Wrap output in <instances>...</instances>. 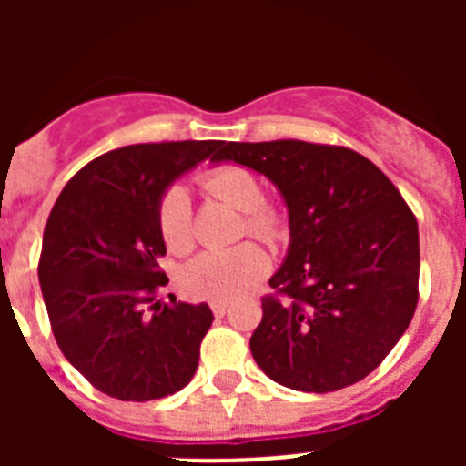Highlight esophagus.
<instances>
[{"label":"esophagus","mask_w":466,"mask_h":466,"mask_svg":"<svg viewBox=\"0 0 466 466\" xmlns=\"http://www.w3.org/2000/svg\"><path fill=\"white\" fill-rule=\"evenodd\" d=\"M209 310L214 312V317H224L228 312V303L226 300H212L209 303Z\"/></svg>","instance_id":"1"}]
</instances>
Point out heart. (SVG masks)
<instances>
[{"label":"heart","mask_w":466,"mask_h":466,"mask_svg":"<svg viewBox=\"0 0 466 466\" xmlns=\"http://www.w3.org/2000/svg\"><path fill=\"white\" fill-rule=\"evenodd\" d=\"M198 184L208 196L242 209L240 236H254L263 242H278L284 236L282 214L263 200L261 184L247 167L236 163L208 167L198 175ZM156 226L167 252L182 257L196 245L193 208L187 188L172 184L156 203ZM270 268L261 247L242 242L233 249L205 252L193 258L182 273V289L191 299L233 300L254 289Z\"/></svg>","instance_id":"1"}]
</instances>
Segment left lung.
Segmentation results:
<instances>
[{
  "mask_svg": "<svg viewBox=\"0 0 466 466\" xmlns=\"http://www.w3.org/2000/svg\"><path fill=\"white\" fill-rule=\"evenodd\" d=\"M214 160L261 172L289 208L291 245L249 348L300 392H336L380 366L418 306V221L380 167L300 139L228 142Z\"/></svg>",
  "mask_w": 466,
  "mask_h": 466,
  "instance_id": "8db88e82",
  "label": "left lung"
}]
</instances>
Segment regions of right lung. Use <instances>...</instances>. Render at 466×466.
I'll return each instance as SVG.
<instances>
[{
    "label": "right lung",
    "mask_w": 466,
    "mask_h": 466,
    "mask_svg": "<svg viewBox=\"0 0 466 466\" xmlns=\"http://www.w3.org/2000/svg\"><path fill=\"white\" fill-rule=\"evenodd\" d=\"M221 142L133 144L81 167L48 214L39 282L53 336L100 392L151 401L179 392L212 327L208 303H163L156 203Z\"/></svg>",
    "instance_id": "obj_1"
}]
</instances>
